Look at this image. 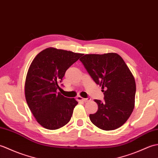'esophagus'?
<instances>
[{"label":"esophagus","mask_w":158,"mask_h":158,"mask_svg":"<svg viewBox=\"0 0 158 158\" xmlns=\"http://www.w3.org/2000/svg\"><path fill=\"white\" fill-rule=\"evenodd\" d=\"M77 100H79V101H81H81H83V102H86V101H88V100H90L91 99H90L89 98H82V97L78 96L77 97Z\"/></svg>","instance_id":"obj_1"}]
</instances>
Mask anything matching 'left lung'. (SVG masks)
<instances>
[{"label":"left lung","instance_id":"1","mask_svg":"<svg viewBox=\"0 0 158 158\" xmlns=\"http://www.w3.org/2000/svg\"><path fill=\"white\" fill-rule=\"evenodd\" d=\"M79 60L105 95L103 102L94 100L98 109L89 115L91 122L103 130L123 126L135 108L136 94L135 77L124 60L116 53L85 54Z\"/></svg>","mask_w":158,"mask_h":158}]
</instances>
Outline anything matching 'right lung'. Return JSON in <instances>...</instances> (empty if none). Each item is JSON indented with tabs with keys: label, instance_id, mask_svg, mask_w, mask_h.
Segmentation results:
<instances>
[{
	"label": "right lung",
	"instance_id": "add662e5",
	"mask_svg": "<svg viewBox=\"0 0 158 158\" xmlns=\"http://www.w3.org/2000/svg\"><path fill=\"white\" fill-rule=\"evenodd\" d=\"M83 53L49 48L35 56L26 77L25 97L30 110L40 125L48 130L65 126L78 104L56 90L60 89L66 70Z\"/></svg>",
	"mask_w": 158,
	"mask_h": 158
}]
</instances>
